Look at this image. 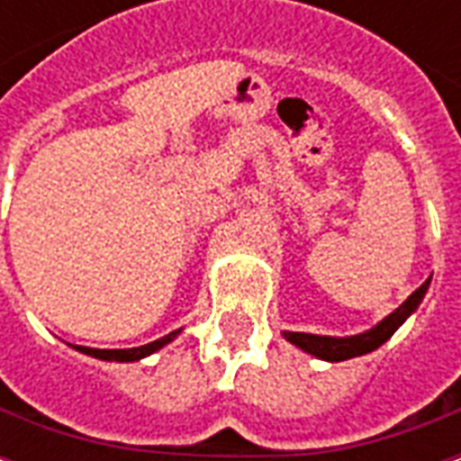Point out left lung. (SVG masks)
I'll list each match as a JSON object with an SVG mask.
<instances>
[{"label": "left lung", "mask_w": 461, "mask_h": 461, "mask_svg": "<svg viewBox=\"0 0 461 461\" xmlns=\"http://www.w3.org/2000/svg\"><path fill=\"white\" fill-rule=\"evenodd\" d=\"M427 286H429V279L415 291V294H410V299L395 309L385 321H380L375 329L366 330V333H360V336H350V339H330V336H313V333H291L286 330L284 336L286 340H291L294 346H299L301 350H306L311 356L321 357V360H330V363H339V360H348V357H356V356H366L370 350H375L385 343L393 333H395L405 319L412 313V311L420 306V301L427 294Z\"/></svg>", "instance_id": "8db88e82"}]
</instances>
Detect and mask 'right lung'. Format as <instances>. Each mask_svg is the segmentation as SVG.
I'll list each match as a JSON object with an SVG mask.
<instances>
[{"instance_id": "right-lung-1", "label": "right lung", "mask_w": 461, "mask_h": 461, "mask_svg": "<svg viewBox=\"0 0 461 461\" xmlns=\"http://www.w3.org/2000/svg\"><path fill=\"white\" fill-rule=\"evenodd\" d=\"M180 330H175L170 336H165L160 340H152L148 346H140V348H121V350H101V348H86V346H76V350H81L86 356H94V357H101V360H118V363H125V360H140V357L150 356L155 350H160L162 346H167L175 336H177Z\"/></svg>"}]
</instances>
